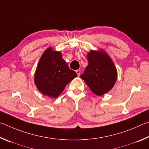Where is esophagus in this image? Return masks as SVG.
Returning a JSON list of instances; mask_svg holds the SVG:
<instances>
[{
  "mask_svg": "<svg viewBox=\"0 0 149 149\" xmlns=\"http://www.w3.org/2000/svg\"><path fill=\"white\" fill-rule=\"evenodd\" d=\"M75 72H76V73H77V74L78 76H79L80 74H81V70H77Z\"/></svg>",
  "mask_w": 149,
  "mask_h": 149,
  "instance_id": "esophagus-1",
  "label": "esophagus"
}]
</instances>
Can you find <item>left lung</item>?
Listing matches in <instances>:
<instances>
[{"instance_id": "obj_1", "label": "left lung", "mask_w": 149, "mask_h": 149, "mask_svg": "<svg viewBox=\"0 0 149 149\" xmlns=\"http://www.w3.org/2000/svg\"><path fill=\"white\" fill-rule=\"evenodd\" d=\"M88 65L81 78L96 95L101 96L112 89L117 78L114 63L104 51H93L87 54Z\"/></svg>"}]
</instances>
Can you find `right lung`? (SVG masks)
Segmentation results:
<instances>
[{
  "instance_id": "obj_1",
  "label": "right lung",
  "mask_w": 149,
  "mask_h": 149,
  "mask_svg": "<svg viewBox=\"0 0 149 149\" xmlns=\"http://www.w3.org/2000/svg\"><path fill=\"white\" fill-rule=\"evenodd\" d=\"M77 75L76 72L70 69L60 52L49 48L39 62L35 74V84L42 94L56 98Z\"/></svg>"
}]
</instances>
